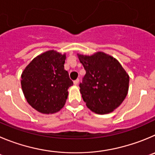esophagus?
<instances>
[{
	"label": "esophagus",
	"instance_id": "obj_1",
	"mask_svg": "<svg viewBox=\"0 0 155 155\" xmlns=\"http://www.w3.org/2000/svg\"><path fill=\"white\" fill-rule=\"evenodd\" d=\"M79 82V79H76V80L73 81V83H74V85H78Z\"/></svg>",
	"mask_w": 155,
	"mask_h": 155
}]
</instances>
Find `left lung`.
<instances>
[{"mask_svg": "<svg viewBox=\"0 0 155 155\" xmlns=\"http://www.w3.org/2000/svg\"><path fill=\"white\" fill-rule=\"evenodd\" d=\"M86 75L79 83L83 101L92 112L103 115L118 108L126 97L129 76L115 58L99 52L79 55Z\"/></svg>", "mask_w": 155, "mask_h": 155, "instance_id": "1", "label": "left lung"}]
</instances>
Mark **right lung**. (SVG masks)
I'll return each mask as SVG.
<instances>
[{"label": "right lung", "mask_w": 155, "mask_h": 155, "mask_svg": "<svg viewBox=\"0 0 155 155\" xmlns=\"http://www.w3.org/2000/svg\"><path fill=\"white\" fill-rule=\"evenodd\" d=\"M66 55L50 50L34 58L21 75L27 102L43 114L57 112L64 106L68 89L73 86L64 69Z\"/></svg>", "instance_id": "1"}]
</instances>
